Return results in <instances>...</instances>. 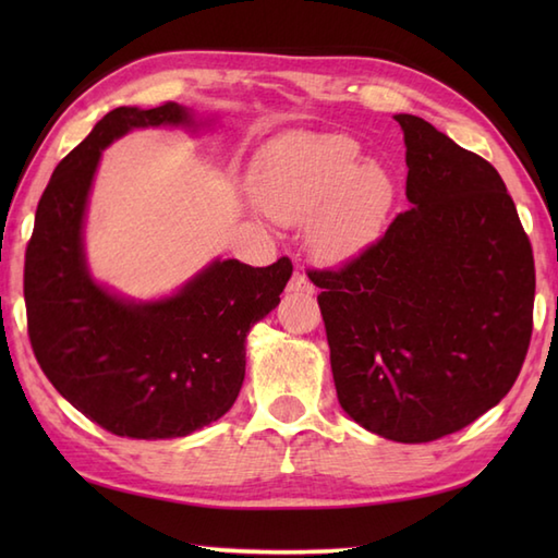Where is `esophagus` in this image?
Instances as JSON below:
<instances>
[{
  "mask_svg": "<svg viewBox=\"0 0 558 558\" xmlns=\"http://www.w3.org/2000/svg\"><path fill=\"white\" fill-rule=\"evenodd\" d=\"M288 292H294V294H312L314 292V286L310 282V278H306L304 270L292 272V278L288 282Z\"/></svg>",
  "mask_w": 558,
  "mask_h": 558,
  "instance_id": "obj_1",
  "label": "esophagus"
}]
</instances>
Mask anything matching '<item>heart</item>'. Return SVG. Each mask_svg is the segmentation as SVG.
Returning <instances> with one entry per match:
<instances>
[{
  "label": "heart",
  "mask_w": 558,
  "mask_h": 558,
  "mask_svg": "<svg viewBox=\"0 0 558 558\" xmlns=\"http://www.w3.org/2000/svg\"><path fill=\"white\" fill-rule=\"evenodd\" d=\"M393 182L360 162L345 136H300L280 144L258 174V201L272 220L310 222L326 258L360 254L381 234L393 208Z\"/></svg>",
  "instance_id": "1"
}]
</instances>
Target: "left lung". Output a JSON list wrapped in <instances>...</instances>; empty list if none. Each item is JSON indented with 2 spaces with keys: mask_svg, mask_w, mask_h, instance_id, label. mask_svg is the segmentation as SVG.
I'll list each match as a JSON object with an SVG mask.
<instances>
[{
  "mask_svg": "<svg viewBox=\"0 0 558 558\" xmlns=\"http://www.w3.org/2000/svg\"><path fill=\"white\" fill-rule=\"evenodd\" d=\"M405 134L410 210L338 268H310L338 400L400 444L465 429L523 369L535 256L494 165L414 114Z\"/></svg>",
  "mask_w": 558,
  "mask_h": 558,
  "instance_id": "8db88e82",
  "label": "left lung"
}]
</instances>
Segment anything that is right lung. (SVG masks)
<instances>
[{
	"label": "right lung",
	"instance_id": "add662e5",
	"mask_svg": "<svg viewBox=\"0 0 558 558\" xmlns=\"http://www.w3.org/2000/svg\"><path fill=\"white\" fill-rule=\"evenodd\" d=\"M177 102L117 108L57 165L26 246L23 298L35 360L71 405L126 438H177L240 396L246 333L280 302L292 260H216L174 298L126 304L90 280L81 225L102 148L134 126L184 124Z\"/></svg>",
	"mask_w": 558,
	"mask_h": 558
}]
</instances>
